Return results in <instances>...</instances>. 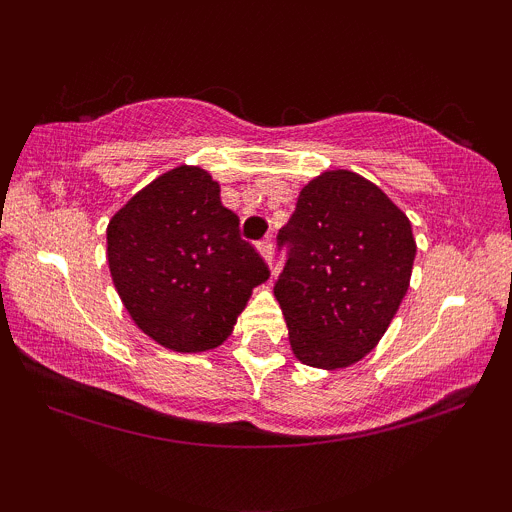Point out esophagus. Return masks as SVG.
I'll return each mask as SVG.
<instances>
[{
	"label": "esophagus",
	"instance_id": "obj_1",
	"mask_svg": "<svg viewBox=\"0 0 512 512\" xmlns=\"http://www.w3.org/2000/svg\"><path fill=\"white\" fill-rule=\"evenodd\" d=\"M257 250H260V255L264 257V262H267L269 267H272V257H274V245H272V240H269V238L260 240V243H257Z\"/></svg>",
	"mask_w": 512,
	"mask_h": 512
}]
</instances>
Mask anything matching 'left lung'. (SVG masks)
<instances>
[{"label":"left lung","mask_w":512,"mask_h":512,"mask_svg":"<svg viewBox=\"0 0 512 512\" xmlns=\"http://www.w3.org/2000/svg\"><path fill=\"white\" fill-rule=\"evenodd\" d=\"M286 264L274 296L305 366L346 368L380 342L409 289L411 223L351 170L310 180L276 236Z\"/></svg>","instance_id":"1"}]
</instances>
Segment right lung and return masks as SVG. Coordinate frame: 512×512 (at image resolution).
Returning a JSON list of instances; mask_svg holds the SVG:
<instances>
[{
	"label": "right lung",
	"instance_id": "obj_1",
	"mask_svg": "<svg viewBox=\"0 0 512 512\" xmlns=\"http://www.w3.org/2000/svg\"><path fill=\"white\" fill-rule=\"evenodd\" d=\"M219 182L180 166L137 192L108 226V264L127 313L182 354L226 342L252 289L269 279Z\"/></svg>",
	"mask_w": 512,
	"mask_h": 512
}]
</instances>
